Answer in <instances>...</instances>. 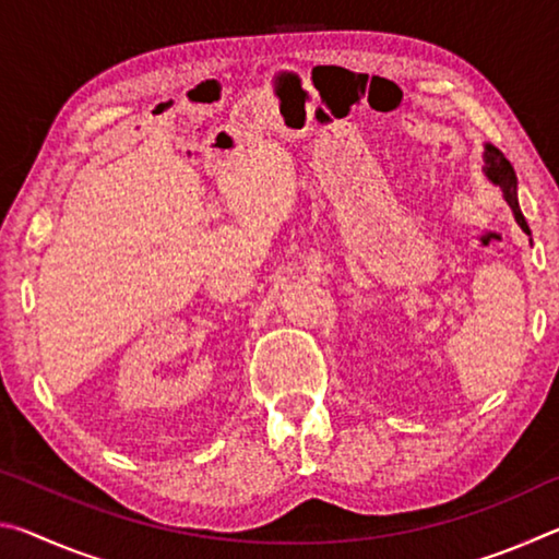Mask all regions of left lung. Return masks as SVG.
Returning <instances> with one entry per match:
<instances>
[{"instance_id":"obj_1","label":"left lung","mask_w":559,"mask_h":559,"mask_svg":"<svg viewBox=\"0 0 559 559\" xmlns=\"http://www.w3.org/2000/svg\"><path fill=\"white\" fill-rule=\"evenodd\" d=\"M484 173L486 177L493 182L496 187H500V192H503V200L508 202L510 210H513V216L520 229H523L527 236H530V226L525 222L523 212H520V204H518V177H515V169L513 165L508 163L506 155L500 153L498 147L488 145L484 147ZM530 243H533V239H530Z\"/></svg>"}]
</instances>
